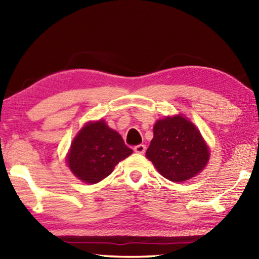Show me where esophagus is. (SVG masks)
<instances>
[{"mask_svg":"<svg viewBox=\"0 0 259 259\" xmlns=\"http://www.w3.org/2000/svg\"><path fill=\"white\" fill-rule=\"evenodd\" d=\"M134 151L136 153H138V154H144V153H145V151H146V146L143 145V144H139V145L134 147Z\"/></svg>","mask_w":259,"mask_h":259,"instance_id":"1","label":"esophagus"}]
</instances>
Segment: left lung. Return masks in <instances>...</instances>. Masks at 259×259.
I'll list each match as a JSON object with an SVG mask.
<instances>
[{
    "label": "left lung",
    "instance_id": "left-lung-1",
    "mask_svg": "<svg viewBox=\"0 0 259 259\" xmlns=\"http://www.w3.org/2000/svg\"><path fill=\"white\" fill-rule=\"evenodd\" d=\"M146 156L164 178L185 182L203 170L209 150L198 128L183 115L166 116L154 124Z\"/></svg>",
    "mask_w": 259,
    "mask_h": 259
}]
</instances>
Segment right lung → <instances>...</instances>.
<instances>
[{"mask_svg": "<svg viewBox=\"0 0 259 259\" xmlns=\"http://www.w3.org/2000/svg\"><path fill=\"white\" fill-rule=\"evenodd\" d=\"M131 153L133 150L119 133L104 120L88 122L73 139L67 164L80 181L96 184L111 175L115 165Z\"/></svg>", "mask_w": 259, "mask_h": 259, "instance_id": "right-lung-1", "label": "right lung"}]
</instances>
